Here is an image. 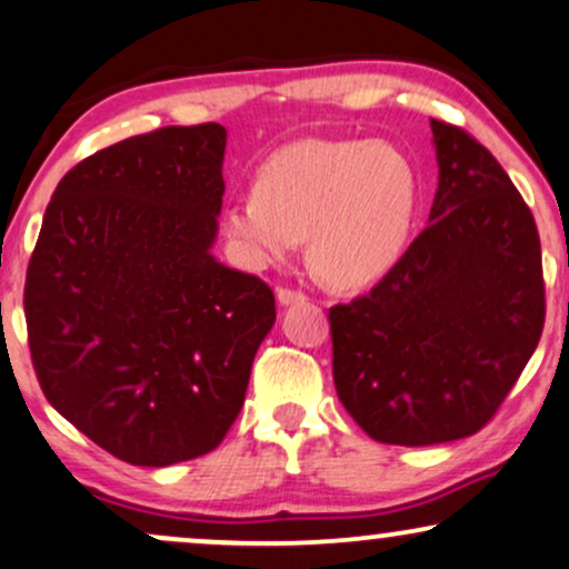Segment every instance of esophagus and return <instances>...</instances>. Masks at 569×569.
<instances>
[{"label":"esophagus","mask_w":569,"mask_h":569,"mask_svg":"<svg viewBox=\"0 0 569 569\" xmlns=\"http://www.w3.org/2000/svg\"><path fill=\"white\" fill-rule=\"evenodd\" d=\"M306 296L298 290H287V287H279L277 290V303L279 306H290V303H303Z\"/></svg>","instance_id":"esophagus-1"}]
</instances>
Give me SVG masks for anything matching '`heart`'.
<instances>
[{
	"label": "heart",
	"mask_w": 569,
	"mask_h": 569,
	"mask_svg": "<svg viewBox=\"0 0 569 569\" xmlns=\"http://www.w3.org/2000/svg\"><path fill=\"white\" fill-rule=\"evenodd\" d=\"M417 202V171L396 144L300 139L266 160L256 192L227 202L221 229L248 269L284 263L306 234L329 282L363 287L401 261Z\"/></svg>",
	"instance_id": "heart-1"
}]
</instances>
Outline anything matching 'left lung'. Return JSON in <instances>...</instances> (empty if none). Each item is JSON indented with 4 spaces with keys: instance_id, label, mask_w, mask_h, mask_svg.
<instances>
[{
    "instance_id": "obj_1",
    "label": "left lung",
    "mask_w": 569,
    "mask_h": 569,
    "mask_svg": "<svg viewBox=\"0 0 569 569\" xmlns=\"http://www.w3.org/2000/svg\"><path fill=\"white\" fill-rule=\"evenodd\" d=\"M430 223L369 296L329 311L338 398L369 438L435 446L475 435L543 332L541 240L480 142L430 121Z\"/></svg>"
}]
</instances>
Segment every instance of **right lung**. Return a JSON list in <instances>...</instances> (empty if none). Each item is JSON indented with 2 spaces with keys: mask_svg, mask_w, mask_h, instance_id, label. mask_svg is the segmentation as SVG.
I'll return each instance as SVG.
<instances>
[{
  "mask_svg": "<svg viewBox=\"0 0 569 569\" xmlns=\"http://www.w3.org/2000/svg\"><path fill=\"white\" fill-rule=\"evenodd\" d=\"M221 123L166 126L70 168L26 273V325L47 401L137 467L213 451L240 413L277 308L216 261Z\"/></svg>",
  "mask_w": 569,
  "mask_h": 569,
  "instance_id": "add662e5",
  "label": "right lung"
}]
</instances>
